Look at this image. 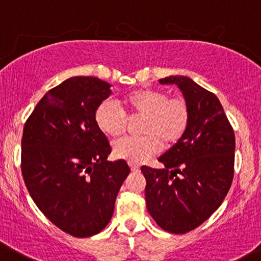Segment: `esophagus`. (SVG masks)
Returning <instances> with one entry per match:
<instances>
[{
    "mask_svg": "<svg viewBox=\"0 0 261 261\" xmlns=\"http://www.w3.org/2000/svg\"><path fill=\"white\" fill-rule=\"evenodd\" d=\"M128 165H130V168H131V170H133V172H139V170H140V165L136 164V163L128 162Z\"/></svg>",
    "mask_w": 261,
    "mask_h": 261,
    "instance_id": "34e87169",
    "label": "esophagus"
}]
</instances>
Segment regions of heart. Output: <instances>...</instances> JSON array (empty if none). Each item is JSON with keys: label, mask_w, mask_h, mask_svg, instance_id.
<instances>
[{"label": "heart", "mask_w": 261, "mask_h": 261, "mask_svg": "<svg viewBox=\"0 0 261 261\" xmlns=\"http://www.w3.org/2000/svg\"><path fill=\"white\" fill-rule=\"evenodd\" d=\"M143 117L139 125L141 136H126L115 141L116 158L141 163L158 154L165 145H174L187 133L192 111L184 97L173 96L162 89L141 88L125 94L120 102L105 99L97 107L94 118L99 130L117 138L127 127L128 118Z\"/></svg>", "instance_id": "1"}]
</instances>
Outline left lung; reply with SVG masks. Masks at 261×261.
I'll return each mask as SVG.
<instances>
[{"instance_id":"1","label":"left lung","mask_w":261,"mask_h":261,"mask_svg":"<svg viewBox=\"0 0 261 261\" xmlns=\"http://www.w3.org/2000/svg\"><path fill=\"white\" fill-rule=\"evenodd\" d=\"M159 82L179 87L192 118L183 138L159 158L164 169L141 168L146 208L163 230L186 233L211 217L230 189L235 134L212 92L183 75Z\"/></svg>"}]
</instances>
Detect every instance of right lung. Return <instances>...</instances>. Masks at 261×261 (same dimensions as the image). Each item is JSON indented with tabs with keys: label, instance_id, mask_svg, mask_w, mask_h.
Here are the masks:
<instances>
[{
	"label": "right lung",
	"instance_id": "1",
	"mask_svg": "<svg viewBox=\"0 0 261 261\" xmlns=\"http://www.w3.org/2000/svg\"><path fill=\"white\" fill-rule=\"evenodd\" d=\"M111 94L96 77H72L39 101L26 120L21 172L31 198L57 227L74 238L101 232L130 173L111 152L96 123L97 107Z\"/></svg>",
	"mask_w": 261,
	"mask_h": 261
}]
</instances>
